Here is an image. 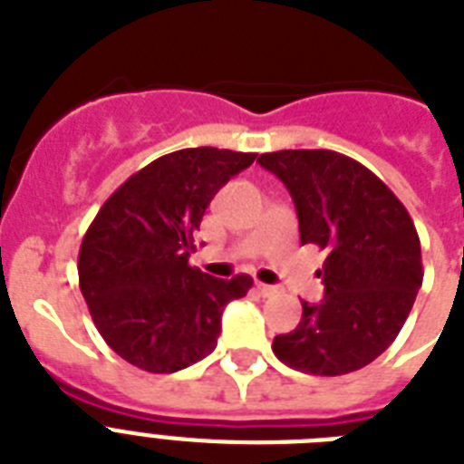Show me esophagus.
<instances>
[{"instance_id":"esophagus-1","label":"esophagus","mask_w":464,"mask_h":464,"mask_svg":"<svg viewBox=\"0 0 464 464\" xmlns=\"http://www.w3.org/2000/svg\"><path fill=\"white\" fill-rule=\"evenodd\" d=\"M255 289H257V294H260V296H275L276 291V286H269V284H262V282H257L255 284Z\"/></svg>"}]
</instances>
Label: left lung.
Here are the masks:
<instances>
[{"label":"left lung","instance_id":"8db88e82","mask_svg":"<svg viewBox=\"0 0 464 464\" xmlns=\"http://www.w3.org/2000/svg\"><path fill=\"white\" fill-rule=\"evenodd\" d=\"M296 204L301 243L327 250L324 296L275 337L276 359L301 373L344 375L388 349L421 289L417 228L392 189L359 160L327 149L257 159Z\"/></svg>","mask_w":464,"mask_h":464}]
</instances>
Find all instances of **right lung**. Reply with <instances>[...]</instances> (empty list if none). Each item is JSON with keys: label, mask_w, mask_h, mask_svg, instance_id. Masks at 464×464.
<instances>
[{"label": "right lung", "mask_w": 464, "mask_h": 464, "mask_svg": "<svg viewBox=\"0 0 464 464\" xmlns=\"http://www.w3.org/2000/svg\"><path fill=\"white\" fill-rule=\"evenodd\" d=\"M255 156L214 147L160 156L96 214L79 250V286L101 337L127 363L175 373L217 349L221 313L253 279L226 282L192 267V233L214 195Z\"/></svg>", "instance_id": "right-lung-1"}]
</instances>
